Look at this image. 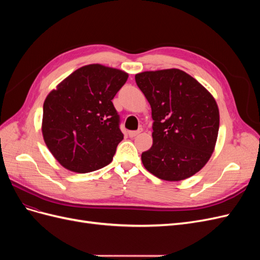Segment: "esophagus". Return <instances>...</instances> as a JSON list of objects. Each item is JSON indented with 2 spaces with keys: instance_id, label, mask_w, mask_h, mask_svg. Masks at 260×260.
<instances>
[{
  "instance_id": "34e87169",
  "label": "esophagus",
  "mask_w": 260,
  "mask_h": 260,
  "mask_svg": "<svg viewBox=\"0 0 260 260\" xmlns=\"http://www.w3.org/2000/svg\"><path fill=\"white\" fill-rule=\"evenodd\" d=\"M143 131V129L141 128V129H139V130H137V131H129V137L130 138H135V137H137V136H139L141 132Z\"/></svg>"
}]
</instances>
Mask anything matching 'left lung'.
I'll return each mask as SVG.
<instances>
[{
  "label": "left lung",
  "instance_id": "obj_1",
  "mask_svg": "<svg viewBox=\"0 0 260 260\" xmlns=\"http://www.w3.org/2000/svg\"><path fill=\"white\" fill-rule=\"evenodd\" d=\"M136 82L154 120L153 145L141 156L145 169L166 181L192 177L215 149L219 109L214 96L177 68L137 74Z\"/></svg>",
  "mask_w": 260,
  "mask_h": 260
}]
</instances>
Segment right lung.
Here are the masks:
<instances>
[{"instance_id": "add662e5", "label": "right lung", "mask_w": 260, "mask_h": 260, "mask_svg": "<svg viewBox=\"0 0 260 260\" xmlns=\"http://www.w3.org/2000/svg\"><path fill=\"white\" fill-rule=\"evenodd\" d=\"M127 79L122 70L91 64L77 69L49 93L42 135L62 167L85 174L111 164L123 139L112 100Z\"/></svg>"}]
</instances>
